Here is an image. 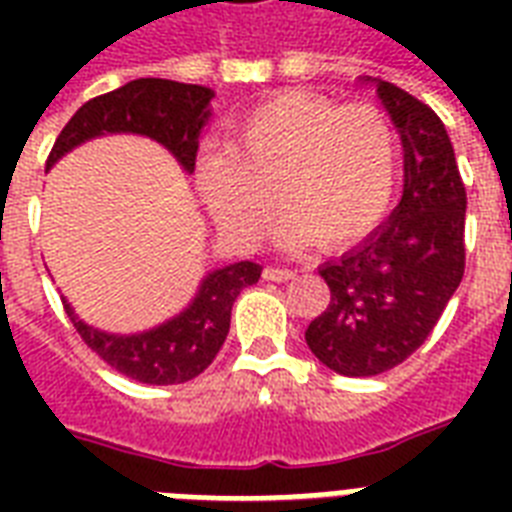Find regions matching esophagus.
<instances>
[{"instance_id": "1", "label": "esophagus", "mask_w": 512, "mask_h": 512, "mask_svg": "<svg viewBox=\"0 0 512 512\" xmlns=\"http://www.w3.org/2000/svg\"><path fill=\"white\" fill-rule=\"evenodd\" d=\"M263 279L289 281V279H295V271H292V268H273V265H268V268L263 271Z\"/></svg>"}]
</instances>
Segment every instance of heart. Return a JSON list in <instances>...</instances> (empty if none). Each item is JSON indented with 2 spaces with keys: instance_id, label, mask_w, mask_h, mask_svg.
<instances>
[{
  "instance_id": "obj_1",
  "label": "heart",
  "mask_w": 512,
  "mask_h": 512,
  "mask_svg": "<svg viewBox=\"0 0 512 512\" xmlns=\"http://www.w3.org/2000/svg\"><path fill=\"white\" fill-rule=\"evenodd\" d=\"M398 140L380 108L281 92L236 122L228 148H207L196 183L236 244L263 236L279 201L281 249H342L382 223L396 191Z\"/></svg>"
}]
</instances>
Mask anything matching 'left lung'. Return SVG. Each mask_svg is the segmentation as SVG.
<instances>
[{
  "label": "left lung",
  "instance_id": "obj_1",
  "mask_svg": "<svg viewBox=\"0 0 512 512\" xmlns=\"http://www.w3.org/2000/svg\"><path fill=\"white\" fill-rule=\"evenodd\" d=\"M404 146V196L364 244L319 268L332 300L305 329L321 364L374 377L428 340L465 273V185L444 122L401 87L366 76Z\"/></svg>",
  "mask_w": 512,
  "mask_h": 512
}]
</instances>
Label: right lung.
Listing matches in <instances>:
<instances>
[{
  "label": "right lung",
  "mask_w": 512,
  "mask_h": 512,
  "mask_svg": "<svg viewBox=\"0 0 512 512\" xmlns=\"http://www.w3.org/2000/svg\"><path fill=\"white\" fill-rule=\"evenodd\" d=\"M215 92L201 84L172 79H135L124 87L87 100L76 111L47 159V170L68 151L100 135H146L162 143L188 175L196 167L199 132L212 116ZM260 265L241 260L209 271L188 308L140 335H111L84 324L63 300L76 332L111 369L146 385H177L199 377L223 348L231 329V308L244 287L260 279Z\"/></svg>",
  "instance_id": "add662e5"
}]
</instances>
